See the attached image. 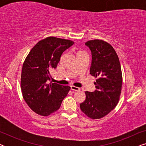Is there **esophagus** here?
<instances>
[{
  "label": "esophagus",
  "instance_id": "obj_1",
  "mask_svg": "<svg viewBox=\"0 0 146 146\" xmlns=\"http://www.w3.org/2000/svg\"><path fill=\"white\" fill-rule=\"evenodd\" d=\"M70 88H71V90H73V91H75V92H77V91H80V89L79 88H78V87H76V86H70Z\"/></svg>",
  "mask_w": 146,
  "mask_h": 146
}]
</instances>
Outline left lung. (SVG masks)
<instances>
[{"mask_svg": "<svg viewBox=\"0 0 146 146\" xmlns=\"http://www.w3.org/2000/svg\"><path fill=\"white\" fill-rule=\"evenodd\" d=\"M92 52L90 73L96 78V90L85 92L86 99L81 110L91 119L104 117L116 106L120 96L122 74L121 66L113 48L102 40L85 43Z\"/></svg>", "mask_w": 146, "mask_h": 146, "instance_id": "1", "label": "left lung"}]
</instances>
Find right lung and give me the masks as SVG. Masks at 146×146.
<instances>
[{"label":"right lung","instance_id":"add662e5","mask_svg":"<svg viewBox=\"0 0 146 146\" xmlns=\"http://www.w3.org/2000/svg\"><path fill=\"white\" fill-rule=\"evenodd\" d=\"M70 40L48 37L34 46L23 63L21 86L23 98L38 114L47 116L57 111L70 89L50 80V71L57 67L62 53L74 44Z\"/></svg>","mask_w":146,"mask_h":146}]
</instances>
